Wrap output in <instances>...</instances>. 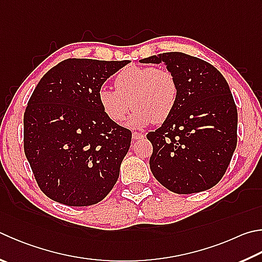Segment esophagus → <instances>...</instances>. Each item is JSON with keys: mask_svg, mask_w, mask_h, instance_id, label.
<instances>
[{"mask_svg": "<svg viewBox=\"0 0 262 262\" xmlns=\"http://www.w3.org/2000/svg\"><path fill=\"white\" fill-rule=\"evenodd\" d=\"M132 139H133V142L135 141H139V140H143L144 139V134H142V133H136L134 132L132 134Z\"/></svg>", "mask_w": 262, "mask_h": 262, "instance_id": "1", "label": "esophagus"}]
</instances>
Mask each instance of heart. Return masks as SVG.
Wrapping results in <instances>:
<instances>
[{
	"instance_id": "heart-1",
	"label": "heart",
	"mask_w": 262,
	"mask_h": 262,
	"mask_svg": "<svg viewBox=\"0 0 262 262\" xmlns=\"http://www.w3.org/2000/svg\"><path fill=\"white\" fill-rule=\"evenodd\" d=\"M116 89L103 87L97 94L98 104L112 122L120 123L130 107L135 108L127 121L132 128L161 123L172 115L178 104L179 83L166 69L130 65L115 79Z\"/></svg>"
}]
</instances>
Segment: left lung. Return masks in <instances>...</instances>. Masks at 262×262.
I'll return each instance as SVG.
<instances>
[{
	"instance_id": "1",
	"label": "left lung",
	"mask_w": 262,
	"mask_h": 262,
	"mask_svg": "<svg viewBox=\"0 0 262 262\" xmlns=\"http://www.w3.org/2000/svg\"><path fill=\"white\" fill-rule=\"evenodd\" d=\"M140 61L164 63L179 83L175 110L146 135L154 146L152 174L175 193L214 187L237 144V107L226 79L210 63L183 52H164Z\"/></svg>"
}]
</instances>
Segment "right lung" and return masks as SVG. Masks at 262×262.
<instances>
[{"label": "right lung", "mask_w": 262, "mask_h": 262, "mask_svg": "<svg viewBox=\"0 0 262 262\" xmlns=\"http://www.w3.org/2000/svg\"><path fill=\"white\" fill-rule=\"evenodd\" d=\"M127 64L65 59L33 92L24 113V150L40 189L52 201L89 206L115 187L132 133L107 119L97 94Z\"/></svg>", "instance_id": "right-lung-1"}]
</instances>
